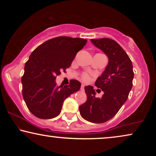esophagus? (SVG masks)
<instances>
[{
	"label": "esophagus",
	"instance_id": "obj_1",
	"mask_svg": "<svg viewBox=\"0 0 156 156\" xmlns=\"http://www.w3.org/2000/svg\"><path fill=\"white\" fill-rule=\"evenodd\" d=\"M84 85L82 84L81 85V90H84Z\"/></svg>",
	"mask_w": 156,
	"mask_h": 156
}]
</instances>
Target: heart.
I'll return each instance as SVG.
<instances>
[{
  "mask_svg": "<svg viewBox=\"0 0 156 156\" xmlns=\"http://www.w3.org/2000/svg\"><path fill=\"white\" fill-rule=\"evenodd\" d=\"M89 78L90 77H89V75L88 74L84 73L82 74V80L84 81H88L89 80Z\"/></svg>",
  "mask_w": 156,
  "mask_h": 156,
  "instance_id": "heart-1",
  "label": "heart"
}]
</instances>
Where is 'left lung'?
Wrapping results in <instances>:
<instances>
[{
	"instance_id": "1",
	"label": "left lung",
	"mask_w": 156,
	"mask_h": 156,
	"mask_svg": "<svg viewBox=\"0 0 156 156\" xmlns=\"http://www.w3.org/2000/svg\"><path fill=\"white\" fill-rule=\"evenodd\" d=\"M91 41L108 58L105 70L95 82V86L101 89L104 94L101 98L95 97L94 87H85L87 99L79 109L85 120L101 123L112 119L127 100L134 73L131 60L116 41L109 38L91 39Z\"/></svg>"
}]
</instances>
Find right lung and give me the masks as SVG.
Wrapping results in <instances>:
<instances>
[{"label":"right lung","mask_w":156,"mask_h":156,"mask_svg":"<svg viewBox=\"0 0 156 156\" xmlns=\"http://www.w3.org/2000/svg\"><path fill=\"white\" fill-rule=\"evenodd\" d=\"M87 42L83 38L62 36L44 42L31 53L21 81L23 99L34 116L42 119L57 116L65 99L80 90L81 83L77 80L58 87L55 79L71 66Z\"/></svg>","instance_id":"obj_1"}]
</instances>
